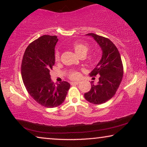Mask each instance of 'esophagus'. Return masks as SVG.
<instances>
[{
  "mask_svg": "<svg viewBox=\"0 0 147 147\" xmlns=\"http://www.w3.org/2000/svg\"><path fill=\"white\" fill-rule=\"evenodd\" d=\"M79 83V82H71V85H78Z\"/></svg>",
  "mask_w": 147,
  "mask_h": 147,
  "instance_id": "esophagus-1",
  "label": "esophagus"
}]
</instances>
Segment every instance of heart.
<instances>
[{"mask_svg":"<svg viewBox=\"0 0 147 147\" xmlns=\"http://www.w3.org/2000/svg\"><path fill=\"white\" fill-rule=\"evenodd\" d=\"M73 49L74 50V53H75L78 56L80 55L84 54L86 55L87 52L88 51L89 47L86 44L81 43V42H75L73 45ZM59 53L58 51H56L55 53V60L59 61ZM69 76L71 79H77L80 77V73L79 72L76 71H71L69 74Z\"/></svg>","mask_w":147,"mask_h":147,"instance_id":"heart-1","label":"heart"}]
</instances>
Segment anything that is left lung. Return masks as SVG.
<instances>
[{
  "label": "left lung",
  "instance_id": "obj_1",
  "mask_svg": "<svg viewBox=\"0 0 147 147\" xmlns=\"http://www.w3.org/2000/svg\"><path fill=\"white\" fill-rule=\"evenodd\" d=\"M86 36L93 38L101 48L102 54L100 61L89 74L98 75L97 85L91 82V88L84 93V97L90 103L101 104L115 95L123 76V66L118 49L109 39L93 33Z\"/></svg>",
  "mask_w": 147,
  "mask_h": 147
}]
</instances>
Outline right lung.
I'll return each instance as SVG.
<instances>
[{"instance_id": "add662e5", "label": "right lung", "mask_w": 147, "mask_h": 147, "mask_svg": "<svg viewBox=\"0 0 147 147\" xmlns=\"http://www.w3.org/2000/svg\"><path fill=\"white\" fill-rule=\"evenodd\" d=\"M56 36L45 35L29 45L21 64L23 83L30 95L46 108H55L63 102L70 84L62 82L55 85L50 71L55 63Z\"/></svg>"}]
</instances>
